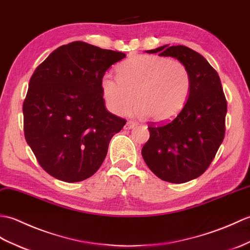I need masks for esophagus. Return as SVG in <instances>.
Returning <instances> with one entry per match:
<instances>
[{
    "label": "esophagus",
    "mask_w": 250,
    "mask_h": 250,
    "mask_svg": "<svg viewBox=\"0 0 250 250\" xmlns=\"http://www.w3.org/2000/svg\"><path fill=\"white\" fill-rule=\"evenodd\" d=\"M137 125V123L136 122H134V121H128L126 123V125H125V129H131V128H134V127Z\"/></svg>",
    "instance_id": "obj_1"
}]
</instances>
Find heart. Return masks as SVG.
Masks as SVG:
<instances>
[{"instance_id":"b5f03b06","label":"heart","mask_w":250,"mask_h":250,"mask_svg":"<svg viewBox=\"0 0 250 250\" xmlns=\"http://www.w3.org/2000/svg\"><path fill=\"white\" fill-rule=\"evenodd\" d=\"M119 78L109 74L101 82L107 108L124 114L137 103V113L167 122L184 108L191 91L189 70L180 61L158 55H135L118 66Z\"/></svg>"}]
</instances>
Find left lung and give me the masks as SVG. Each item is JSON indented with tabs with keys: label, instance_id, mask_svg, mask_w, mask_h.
I'll use <instances>...</instances> for the list:
<instances>
[{
	"label": "left lung",
	"instance_id": "1",
	"mask_svg": "<svg viewBox=\"0 0 250 250\" xmlns=\"http://www.w3.org/2000/svg\"><path fill=\"white\" fill-rule=\"evenodd\" d=\"M147 53L175 58L189 70L191 91L181 112L163 124H149L142 157L163 181L181 184L203 174L226 132L227 101L219 76L200 53L185 46H163Z\"/></svg>",
	"mask_w": 250,
	"mask_h": 250
}]
</instances>
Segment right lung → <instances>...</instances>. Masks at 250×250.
<instances>
[{
    "label": "right lung",
    "instance_id": "obj_1",
    "mask_svg": "<svg viewBox=\"0 0 250 250\" xmlns=\"http://www.w3.org/2000/svg\"><path fill=\"white\" fill-rule=\"evenodd\" d=\"M125 57L73 42L54 50L32 75L22 107L24 137L55 179L75 183L92 176L126 124L106 109L101 88L104 73Z\"/></svg>",
    "mask_w": 250,
    "mask_h": 250
}]
</instances>
